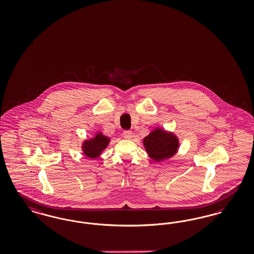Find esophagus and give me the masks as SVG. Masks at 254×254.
Segmentation results:
<instances>
[{"label": "esophagus", "instance_id": "1", "mask_svg": "<svg viewBox=\"0 0 254 254\" xmlns=\"http://www.w3.org/2000/svg\"><path fill=\"white\" fill-rule=\"evenodd\" d=\"M123 136H124V138L127 139V140H130L133 136L132 131H130V130H126V131H124V133H123Z\"/></svg>", "mask_w": 254, "mask_h": 254}]
</instances>
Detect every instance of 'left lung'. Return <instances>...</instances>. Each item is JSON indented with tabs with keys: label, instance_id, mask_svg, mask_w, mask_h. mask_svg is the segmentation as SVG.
Masks as SVG:
<instances>
[{
	"label": "left lung",
	"instance_id": "8db88e82",
	"mask_svg": "<svg viewBox=\"0 0 254 254\" xmlns=\"http://www.w3.org/2000/svg\"><path fill=\"white\" fill-rule=\"evenodd\" d=\"M149 157L154 161H163L172 157L178 150L179 141L173 134L157 127L143 140Z\"/></svg>",
	"mask_w": 254,
	"mask_h": 254
}]
</instances>
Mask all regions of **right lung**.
<instances>
[{"mask_svg":"<svg viewBox=\"0 0 254 254\" xmlns=\"http://www.w3.org/2000/svg\"><path fill=\"white\" fill-rule=\"evenodd\" d=\"M109 137L103 135L102 132H97L93 138L84 141L82 145L83 152L87 157L92 159L99 157L109 145Z\"/></svg>","mask_w":254,"mask_h":254,"instance_id":"right-lung-1","label":"right lung"}]
</instances>
